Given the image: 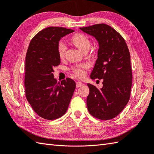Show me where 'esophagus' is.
<instances>
[{"label": "esophagus", "instance_id": "esophagus-1", "mask_svg": "<svg viewBox=\"0 0 154 154\" xmlns=\"http://www.w3.org/2000/svg\"><path fill=\"white\" fill-rule=\"evenodd\" d=\"M83 84L81 83V82H79V81H78V82H77L76 83V86H77V87H81V86H83Z\"/></svg>", "mask_w": 154, "mask_h": 154}]
</instances>
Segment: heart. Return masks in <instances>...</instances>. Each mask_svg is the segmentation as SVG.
Masks as SVG:
<instances>
[{"instance_id":"obj_1","label":"heart","mask_w":154,"mask_h":154,"mask_svg":"<svg viewBox=\"0 0 154 154\" xmlns=\"http://www.w3.org/2000/svg\"><path fill=\"white\" fill-rule=\"evenodd\" d=\"M71 41L75 46H76L78 49L85 52L88 51L90 46H91V42L89 38L85 35L83 33L77 32L73 35L71 37ZM67 49L65 44L63 41H59L57 45V51H58L59 56L61 58H63ZM89 65L87 63H82V64L77 65L71 67V71L75 76L77 77H83L85 75V70L88 69Z\"/></svg>"}]
</instances>
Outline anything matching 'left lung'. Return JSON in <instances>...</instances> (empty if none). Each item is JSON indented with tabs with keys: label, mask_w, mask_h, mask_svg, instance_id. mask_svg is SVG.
Masks as SVG:
<instances>
[{
	"label": "left lung",
	"mask_w": 154,
	"mask_h": 154,
	"mask_svg": "<svg viewBox=\"0 0 154 154\" xmlns=\"http://www.w3.org/2000/svg\"><path fill=\"white\" fill-rule=\"evenodd\" d=\"M80 29L98 41V58L91 78L103 79L101 89L87 83L89 88L87 109L96 118L111 119L122 112L130 98L132 70L128 45L122 36L106 24Z\"/></svg>",
	"instance_id": "8db88e82"
}]
</instances>
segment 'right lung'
Returning <instances> with one entry per match:
<instances>
[{"mask_svg": "<svg viewBox=\"0 0 154 154\" xmlns=\"http://www.w3.org/2000/svg\"><path fill=\"white\" fill-rule=\"evenodd\" d=\"M73 32L64 27H47L35 35L27 50L25 95L35 112L45 119L53 120L64 115L76 87L70 78L57 82L53 73V68L61 63L59 41Z\"/></svg>", "mask_w": 154, "mask_h": 154, "instance_id": "right-lung-1", "label": "right lung"}]
</instances>
